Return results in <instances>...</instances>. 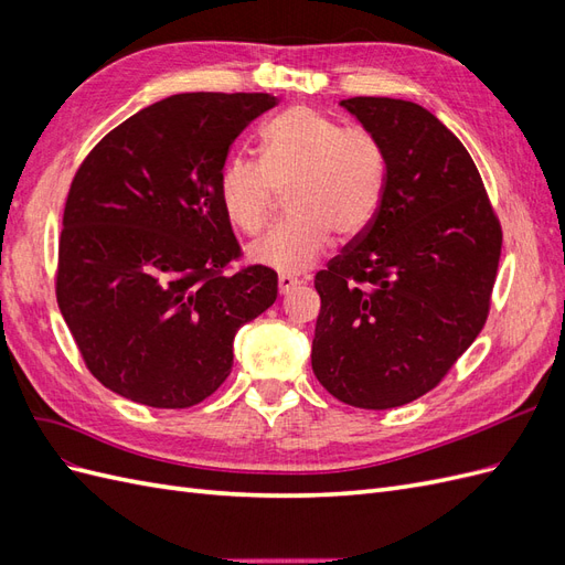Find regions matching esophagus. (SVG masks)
<instances>
[{
  "mask_svg": "<svg viewBox=\"0 0 565 565\" xmlns=\"http://www.w3.org/2000/svg\"><path fill=\"white\" fill-rule=\"evenodd\" d=\"M299 285V280L295 278V276H287V273H282V276L278 278V289H280V295H287V292H292V289Z\"/></svg>",
  "mask_w": 565,
  "mask_h": 565,
  "instance_id": "1",
  "label": "esophagus"
}]
</instances>
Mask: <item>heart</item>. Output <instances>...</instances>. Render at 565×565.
<instances>
[{
  "label": "heart",
  "instance_id": "heart-1",
  "mask_svg": "<svg viewBox=\"0 0 565 565\" xmlns=\"http://www.w3.org/2000/svg\"><path fill=\"white\" fill-rule=\"evenodd\" d=\"M292 212L247 247L249 262L280 273L309 270L332 245L363 235L377 216L386 188V158L365 129H347L313 108L297 106L262 129V162L228 158L218 174V200L245 233H259L273 200L287 191Z\"/></svg>",
  "mask_w": 565,
  "mask_h": 565
}]
</instances>
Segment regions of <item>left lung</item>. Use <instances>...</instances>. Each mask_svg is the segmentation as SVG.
<instances>
[{
    "mask_svg": "<svg viewBox=\"0 0 565 565\" xmlns=\"http://www.w3.org/2000/svg\"><path fill=\"white\" fill-rule=\"evenodd\" d=\"M380 141L386 188L372 226L316 276L318 382L388 409L431 391L483 330L502 228L457 136L403 98L339 104Z\"/></svg>",
    "mask_w": 565,
    "mask_h": 565,
    "instance_id": "obj_1",
    "label": "left lung"
}]
</instances>
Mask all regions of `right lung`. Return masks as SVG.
<instances>
[{"instance_id": "obj_1", "label": "right lung", "mask_w": 565, "mask_h": 565, "mask_svg": "<svg viewBox=\"0 0 565 565\" xmlns=\"http://www.w3.org/2000/svg\"><path fill=\"white\" fill-rule=\"evenodd\" d=\"M270 94H177L115 127L67 193L56 299L89 372L117 396L191 407L226 382L233 339L278 297L218 200L231 143Z\"/></svg>"}]
</instances>
